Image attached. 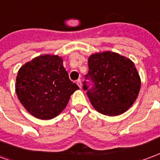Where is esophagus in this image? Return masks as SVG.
<instances>
[{
    "mask_svg": "<svg viewBox=\"0 0 160 160\" xmlns=\"http://www.w3.org/2000/svg\"><path fill=\"white\" fill-rule=\"evenodd\" d=\"M77 84L78 85V87L81 88H82V81L80 80V79H78V80H77Z\"/></svg>",
    "mask_w": 160,
    "mask_h": 160,
    "instance_id": "esophagus-1",
    "label": "esophagus"
}]
</instances>
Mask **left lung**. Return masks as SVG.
<instances>
[{"label":"left lung","mask_w":160,"mask_h":160,"mask_svg":"<svg viewBox=\"0 0 160 160\" xmlns=\"http://www.w3.org/2000/svg\"><path fill=\"white\" fill-rule=\"evenodd\" d=\"M88 72L83 90L91 104L103 115L114 116L127 111L138 98L141 87L140 77L130 59L117 53L105 51L88 58Z\"/></svg>","instance_id":"1"}]
</instances>
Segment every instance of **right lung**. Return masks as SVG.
<instances>
[{
	"label": "right lung",
	"instance_id": "right-lung-1",
	"mask_svg": "<svg viewBox=\"0 0 160 160\" xmlns=\"http://www.w3.org/2000/svg\"><path fill=\"white\" fill-rule=\"evenodd\" d=\"M78 88L70 80L58 56L35 57L19 69L16 79L19 101L28 112L41 120L58 116Z\"/></svg>",
	"mask_w": 160,
	"mask_h": 160
}]
</instances>
